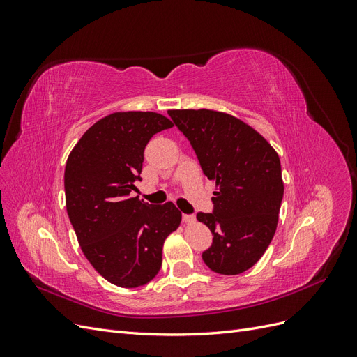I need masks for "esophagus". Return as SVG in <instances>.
<instances>
[{
    "label": "esophagus",
    "instance_id": "1",
    "mask_svg": "<svg viewBox=\"0 0 357 357\" xmlns=\"http://www.w3.org/2000/svg\"><path fill=\"white\" fill-rule=\"evenodd\" d=\"M183 222H185V223L195 222V215H193V214H183Z\"/></svg>",
    "mask_w": 357,
    "mask_h": 357
}]
</instances>
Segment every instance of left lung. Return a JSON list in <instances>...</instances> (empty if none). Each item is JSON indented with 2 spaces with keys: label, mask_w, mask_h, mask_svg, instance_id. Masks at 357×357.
<instances>
[{
  "label": "left lung",
  "mask_w": 357,
  "mask_h": 357,
  "mask_svg": "<svg viewBox=\"0 0 357 357\" xmlns=\"http://www.w3.org/2000/svg\"><path fill=\"white\" fill-rule=\"evenodd\" d=\"M168 114L219 188L213 211L197 214L213 234L202 261L218 274H241L262 257L277 229L284 192L280 158L261 134L231 114L205 109Z\"/></svg>",
  "instance_id": "8db88e82"
}]
</instances>
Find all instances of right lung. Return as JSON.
<instances>
[{
	"instance_id": "add662e5",
	"label": "right lung",
	"mask_w": 357,
	"mask_h": 357,
	"mask_svg": "<svg viewBox=\"0 0 357 357\" xmlns=\"http://www.w3.org/2000/svg\"><path fill=\"white\" fill-rule=\"evenodd\" d=\"M171 126L153 112L113 113L83 134L67 160L63 186L74 232L91 265L119 287L155 278L164 241L181 222L172 202L131 198L142 181L147 143Z\"/></svg>"
}]
</instances>
